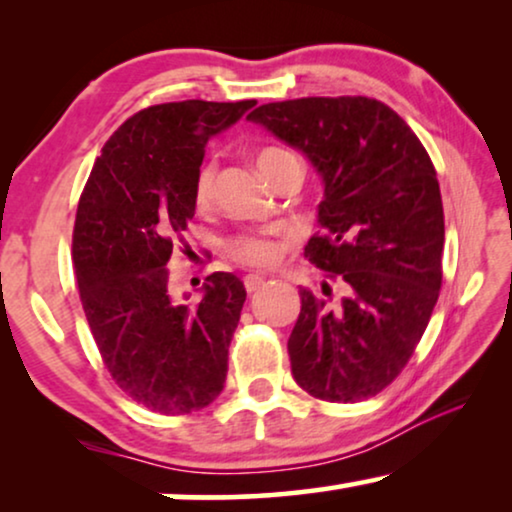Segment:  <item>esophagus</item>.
Returning a JSON list of instances; mask_svg holds the SVG:
<instances>
[{
	"label": "esophagus",
	"instance_id": "34e87169",
	"mask_svg": "<svg viewBox=\"0 0 512 512\" xmlns=\"http://www.w3.org/2000/svg\"><path fill=\"white\" fill-rule=\"evenodd\" d=\"M263 284H265V279L258 277V275H247V277H244V289H247V293L258 291Z\"/></svg>",
	"mask_w": 512,
	"mask_h": 512
}]
</instances>
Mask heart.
I'll return each instance as SVG.
<instances>
[{
	"mask_svg": "<svg viewBox=\"0 0 512 512\" xmlns=\"http://www.w3.org/2000/svg\"><path fill=\"white\" fill-rule=\"evenodd\" d=\"M291 156L289 151L282 149V146H263L261 151L256 153V167L263 177H268L272 167H275L279 160ZM214 177H216V167L214 163H205L195 174V186H193V198L200 207H205L212 202L214 198ZM230 251L237 261L247 263V265H256V268H270V265L277 263L279 258V247L277 242L265 240V237H256V235H242L235 237L230 242Z\"/></svg>",
	"mask_w": 512,
	"mask_h": 512,
	"instance_id": "b5f03b06",
	"label": "heart"
}]
</instances>
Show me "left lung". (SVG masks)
<instances>
[{
  "mask_svg": "<svg viewBox=\"0 0 512 512\" xmlns=\"http://www.w3.org/2000/svg\"><path fill=\"white\" fill-rule=\"evenodd\" d=\"M247 118L319 172L321 235L305 256L345 289L340 300L300 289L293 380L331 403L380 394L422 340L443 282V200L429 153L394 109L361 95L270 102Z\"/></svg>",
  "mask_w": 512,
  "mask_h": 512,
  "instance_id": "left-lung-1",
  "label": "left lung"
}]
</instances>
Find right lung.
I'll return each mask as SVG.
<instances>
[{"label": "right lung", "mask_w": 512, "mask_h": 512, "mask_svg": "<svg viewBox=\"0 0 512 512\" xmlns=\"http://www.w3.org/2000/svg\"><path fill=\"white\" fill-rule=\"evenodd\" d=\"M254 104L186 100L137 111L104 144L76 209L72 258L90 333L118 387L160 415L205 408L226 382L244 284L214 272L200 303L188 305L172 296L167 263L195 214L209 137Z\"/></svg>", "instance_id": "obj_1"}]
</instances>
